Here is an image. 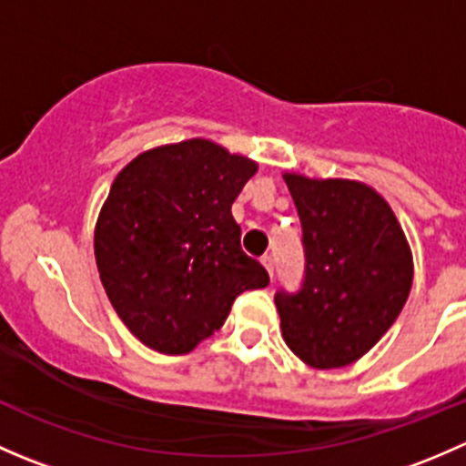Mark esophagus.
Listing matches in <instances>:
<instances>
[{
	"label": "esophagus",
	"mask_w": 466,
	"mask_h": 466,
	"mask_svg": "<svg viewBox=\"0 0 466 466\" xmlns=\"http://www.w3.org/2000/svg\"><path fill=\"white\" fill-rule=\"evenodd\" d=\"M261 263H263V268H266V270H268V275L272 277V270H275V263H272V257L263 255L261 257Z\"/></svg>",
	"instance_id": "esophagus-1"
}]
</instances>
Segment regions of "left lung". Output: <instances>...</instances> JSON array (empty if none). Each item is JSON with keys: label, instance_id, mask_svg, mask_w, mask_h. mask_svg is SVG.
Masks as SVG:
<instances>
[{"label": "left lung", "instance_id": "left-lung-1", "mask_svg": "<svg viewBox=\"0 0 466 466\" xmlns=\"http://www.w3.org/2000/svg\"><path fill=\"white\" fill-rule=\"evenodd\" d=\"M302 220L299 293L275 295L281 336L316 370L356 363L410 295L412 252L392 207L370 185L284 173Z\"/></svg>", "mask_w": 466, "mask_h": 466}]
</instances>
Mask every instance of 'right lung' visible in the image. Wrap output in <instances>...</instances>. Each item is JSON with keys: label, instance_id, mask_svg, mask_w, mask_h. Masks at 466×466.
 Instances as JSON below:
<instances>
[{"label": "right lung", "instance_id": "obj_1", "mask_svg": "<svg viewBox=\"0 0 466 466\" xmlns=\"http://www.w3.org/2000/svg\"><path fill=\"white\" fill-rule=\"evenodd\" d=\"M257 162L209 139L139 153L115 177L94 228V257L116 316L159 354H189L218 331L232 302L266 289L241 250L232 203Z\"/></svg>", "mask_w": 466, "mask_h": 466}]
</instances>
